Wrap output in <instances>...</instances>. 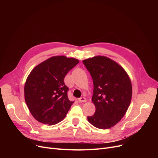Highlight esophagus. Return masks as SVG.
<instances>
[{
  "label": "esophagus",
  "instance_id": "esophagus-1",
  "mask_svg": "<svg viewBox=\"0 0 158 158\" xmlns=\"http://www.w3.org/2000/svg\"><path fill=\"white\" fill-rule=\"evenodd\" d=\"M78 101L79 102H86V98L85 97H82L79 98H78Z\"/></svg>",
  "mask_w": 158,
  "mask_h": 158
}]
</instances>
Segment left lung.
<instances>
[{"instance_id":"left-lung-1","label":"left lung","mask_w":158,"mask_h":158,"mask_svg":"<svg viewBox=\"0 0 158 158\" xmlns=\"http://www.w3.org/2000/svg\"><path fill=\"white\" fill-rule=\"evenodd\" d=\"M82 63L93 79L92 101L96 108L88 120L97 128H111L120 121L130 105L131 79L119 64L106 56H94Z\"/></svg>"}]
</instances>
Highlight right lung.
Here are the masks:
<instances>
[{
    "label": "right lung",
    "instance_id": "right-lung-1",
    "mask_svg": "<svg viewBox=\"0 0 158 158\" xmlns=\"http://www.w3.org/2000/svg\"><path fill=\"white\" fill-rule=\"evenodd\" d=\"M79 62L73 57L53 56L32 70L25 83L24 97L37 121L52 126L64 118L73 102L69 100L64 79Z\"/></svg>",
    "mask_w": 158,
    "mask_h": 158
}]
</instances>
